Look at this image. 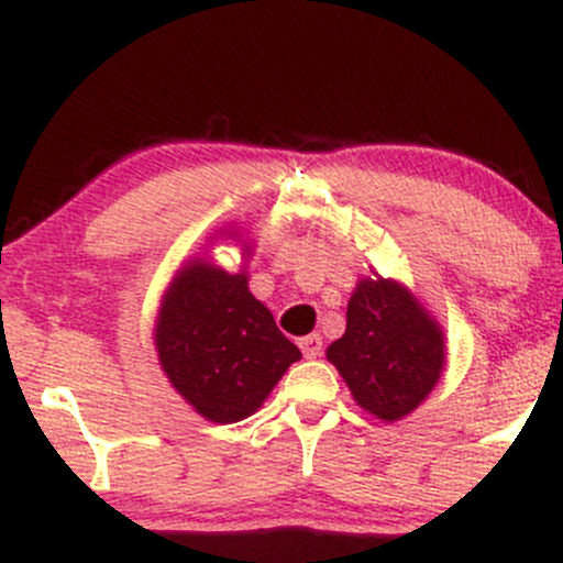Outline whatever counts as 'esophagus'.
I'll use <instances>...</instances> for the list:
<instances>
[{
  "mask_svg": "<svg viewBox=\"0 0 563 563\" xmlns=\"http://www.w3.org/2000/svg\"><path fill=\"white\" fill-rule=\"evenodd\" d=\"M299 346H301L303 357H307V360H314V357H320V354H322V339L318 333L303 335V339L299 341Z\"/></svg>",
  "mask_w": 563,
  "mask_h": 563,
  "instance_id": "1",
  "label": "esophagus"
}]
</instances>
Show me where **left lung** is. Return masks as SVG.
Instances as JSON below:
<instances>
[{"mask_svg":"<svg viewBox=\"0 0 563 563\" xmlns=\"http://www.w3.org/2000/svg\"><path fill=\"white\" fill-rule=\"evenodd\" d=\"M360 407L397 421L423 402L444 365L437 322L402 286L360 280L346 307V333L328 346Z\"/></svg>","mask_w":563,"mask_h":563,"instance_id":"8db88e82","label":"left lung"}]
</instances>
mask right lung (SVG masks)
Wrapping results in <instances>:
<instances>
[{"label":"right lung","mask_w":563,"mask_h":563,"mask_svg":"<svg viewBox=\"0 0 563 563\" xmlns=\"http://www.w3.org/2000/svg\"><path fill=\"white\" fill-rule=\"evenodd\" d=\"M158 360L183 397L214 423H235L264 402L301 357L245 275L192 262L174 277L158 314Z\"/></svg>","instance_id":"right-lung-1"}]
</instances>
